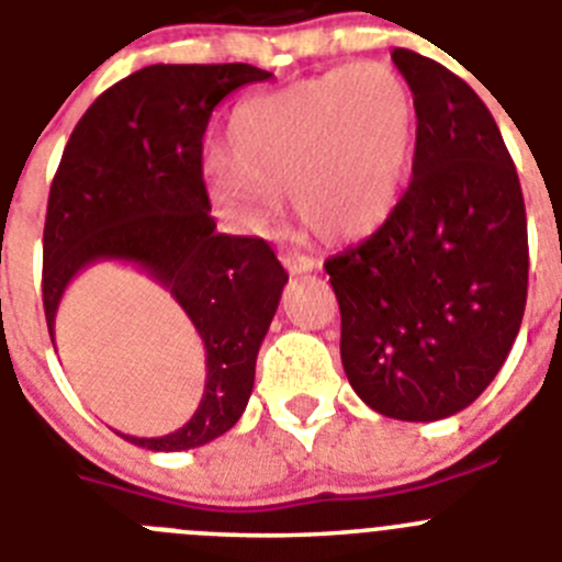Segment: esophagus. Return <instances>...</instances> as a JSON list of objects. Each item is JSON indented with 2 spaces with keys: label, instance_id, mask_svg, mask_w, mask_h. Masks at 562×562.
Returning <instances> with one entry per match:
<instances>
[{
  "label": "esophagus",
  "instance_id": "34e87169",
  "mask_svg": "<svg viewBox=\"0 0 562 562\" xmlns=\"http://www.w3.org/2000/svg\"><path fill=\"white\" fill-rule=\"evenodd\" d=\"M282 266L288 269V274H307L318 266V260H313L311 255H302V251H285L282 255Z\"/></svg>",
  "mask_w": 562,
  "mask_h": 562
}]
</instances>
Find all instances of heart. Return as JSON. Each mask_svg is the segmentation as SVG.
Instances as JSON below:
<instances>
[{"label":"heart","mask_w":562,"mask_h":562,"mask_svg":"<svg viewBox=\"0 0 562 562\" xmlns=\"http://www.w3.org/2000/svg\"><path fill=\"white\" fill-rule=\"evenodd\" d=\"M418 110L411 86L382 63L260 93L233 110L229 157L204 160L213 207L246 233H269L280 202L324 240H355L391 218L413 177Z\"/></svg>","instance_id":"obj_1"}]
</instances>
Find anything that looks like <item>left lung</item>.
<instances>
[{"instance_id":"1","label":"left lung","mask_w":562,"mask_h":562,"mask_svg":"<svg viewBox=\"0 0 562 562\" xmlns=\"http://www.w3.org/2000/svg\"><path fill=\"white\" fill-rule=\"evenodd\" d=\"M391 57L418 110L413 180L391 218L324 269L355 393L387 418L438 422L510 355L527 305V213L485 102L418 52Z\"/></svg>"}]
</instances>
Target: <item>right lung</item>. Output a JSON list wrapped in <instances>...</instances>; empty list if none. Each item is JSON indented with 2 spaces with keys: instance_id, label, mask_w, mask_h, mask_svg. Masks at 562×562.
<instances>
[{
  "instance_id": "right-lung-1",
  "label": "right lung",
  "mask_w": 562,
  "mask_h": 562,
  "mask_svg": "<svg viewBox=\"0 0 562 562\" xmlns=\"http://www.w3.org/2000/svg\"><path fill=\"white\" fill-rule=\"evenodd\" d=\"M249 63H157L102 93L68 138L44 227V313L93 263H127L175 296L204 344V393L191 422L124 440L186 452L235 427L255 385L260 344L288 274L263 238L216 233L202 180V138L224 97L269 80Z\"/></svg>"
}]
</instances>
